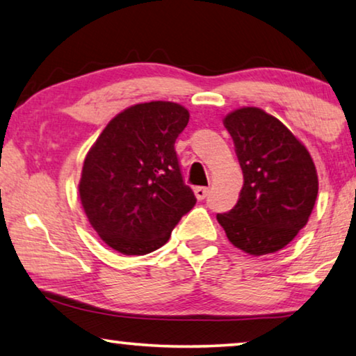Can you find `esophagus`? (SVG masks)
<instances>
[{"label":"esophagus","mask_w":356,"mask_h":356,"mask_svg":"<svg viewBox=\"0 0 356 356\" xmlns=\"http://www.w3.org/2000/svg\"><path fill=\"white\" fill-rule=\"evenodd\" d=\"M208 195H209L208 187H195V196L198 200H204Z\"/></svg>","instance_id":"1"}]
</instances>
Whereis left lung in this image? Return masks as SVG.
Wrapping results in <instances>:
<instances>
[{"label":"left lung","mask_w":356,"mask_h":356,"mask_svg":"<svg viewBox=\"0 0 356 356\" xmlns=\"http://www.w3.org/2000/svg\"><path fill=\"white\" fill-rule=\"evenodd\" d=\"M245 184L235 208L217 214L233 246L251 256L294 240L314 211L318 176L304 144L278 118L243 107L224 118Z\"/></svg>","instance_id":"left-lung-1"}]
</instances>
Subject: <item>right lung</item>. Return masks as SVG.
Here are the masks:
<instances>
[{
  "mask_svg": "<svg viewBox=\"0 0 356 356\" xmlns=\"http://www.w3.org/2000/svg\"><path fill=\"white\" fill-rule=\"evenodd\" d=\"M188 118V110L174 102L132 105L105 126L84 158L78 185L83 209L115 251H156L195 206L174 148Z\"/></svg>",
  "mask_w": 356,
  "mask_h": 356,
  "instance_id": "obj_1",
  "label": "right lung"
}]
</instances>
